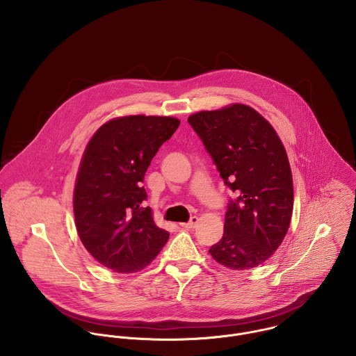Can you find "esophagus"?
<instances>
[{"label":"esophagus","mask_w":356,"mask_h":356,"mask_svg":"<svg viewBox=\"0 0 356 356\" xmlns=\"http://www.w3.org/2000/svg\"><path fill=\"white\" fill-rule=\"evenodd\" d=\"M197 222H199V218H197V217H192L189 222L181 224V227H182V228H185V229H193V228L196 227V224H197Z\"/></svg>","instance_id":"esophagus-1"}]
</instances>
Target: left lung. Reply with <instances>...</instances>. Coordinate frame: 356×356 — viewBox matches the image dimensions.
<instances>
[{
    "label": "left lung",
    "mask_w": 356,
    "mask_h": 356,
    "mask_svg": "<svg viewBox=\"0 0 356 356\" xmlns=\"http://www.w3.org/2000/svg\"><path fill=\"white\" fill-rule=\"evenodd\" d=\"M225 185L236 192L225 214L224 236L210 254L244 270L261 265L280 245L293 214V177L273 127L252 108L234 104L189 116Z\"/></svg>",
    "instance_id": "left-lung-1"
}]
</instances>
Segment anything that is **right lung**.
I'll use <instances>...</instances> for the list:
<instances>
[{"instance_id": "add662e5", "label": "right lung", "mask_w": 356, "mask_h": 356, "mask_svg": "<svg viewBox=\"0 0 356 356\" xmlns=\"http://www.w3.org/2000/svg\"><path fill=\"white\" fill-rule=\"evenodd\" d=\"M179 120L125 116L105 122L83 154L73 196L77 234L104 266L134 273L149 265L170 234L159 228L150 207L145 172Z\"/></svg>"}]
</instances>
